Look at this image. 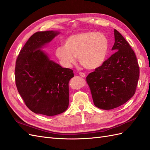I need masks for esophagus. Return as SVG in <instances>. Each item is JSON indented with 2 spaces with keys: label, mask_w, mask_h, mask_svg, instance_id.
I'll return each mask as SVG.
<instances>
[{
  "label": "esophagus",
  "mask_w": 150,
  "mask_h": 150,
  "mask_svg": "<svg viewBox=\"0 0 150 150\" xmlns=\"http://www.w3.org/2000/svg\"><path fill=\"white\" fill-rule=\"evenodd\" d=\"M79 76H81V77H83V78H85V76H86V75H85V74L84 72H79Z\"/></svg>",
  "instance_id": "34e87169"
}]
</instances>
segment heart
Segmentation results:
<instances>
[{
    "instance_id": "b5f03b06",
    "label": "heart",
    "mask_w": 150,
    "mask_h": 150,
    "mask_svg": "<svg viewBox=\"0 0 150 150\" xmlns=\"http://www.w3.org/2000/svg\"><path fill=\"white\" fill-rule=\"evenodd\" d=\"M109 48V42L103 33L84 32L69 36L64 46L57 47L55 55L65 67H71L76 57L87 69H95L104 63Z\"/></svg>"
}]
</instances>
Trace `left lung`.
<instances>
[{
  "instance_id": "8db88e82",
  "label": "left lung",
  "mask_w": 150,
  "mask_h": 150,
  "mask_svg": "<svg viewBox=\"0 0 150 150\" xmlns=\"http://www.w3.org/2000/svg\"><path fill=\"white\" fill-rule=\"evenodd\" d=\"M115 53L87 76L94 105L109 110L123 105L134 96L139 77V67L134 50L115 29Z\"/></svg>"
}]
</instances>
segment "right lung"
I'll return each mask as SVG.
<instances>
[{"mask_svg": "<svg viewBox=\"0 0 150 150\" xmlns=\"http://www.w3.org/2000/svg\"><path fill=\"white\" fill-rule=\"evenodd\" d=\"M59 32L34 33L21 50L16 61L15 82L25 105L37 114L54 116L69 106V82L72 69L62 68L40 50Z\"/></svg>", "mask_w": 150, "mask_h": 150, "instance_id": "1", "label": "right lung"}]
</instances>
